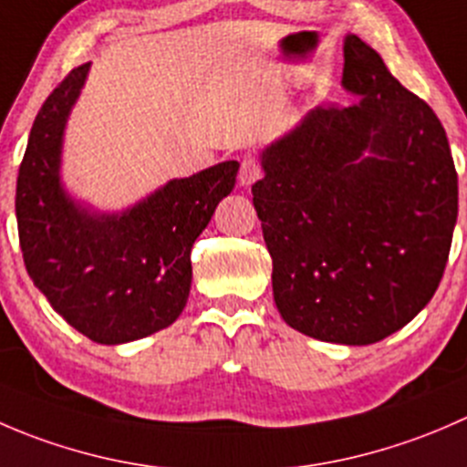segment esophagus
Returning a JSON list of instances; mask_svg holds the SVG:
<instances>
[{
    "mask_svg": "<svg viewBox=\"0 0 467 467\" xmlns=\"http://www.w3.org/2000/svg\"><path fill=\"white\" fill-rule=\"evenodd\" d=\"M263 170H261V163H258L254 156H247V159H243V163H240V172H238V182L243 188H249L252 183H256L258 179H261Z\"/></svg>",
    "mask_w": 467,
    "mask_h": 467,
    "instance_id": "1",
    "label": "esophagus"
}]
</instances>
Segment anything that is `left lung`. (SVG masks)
<instances>
[{
    "mask_svg": "<svg viewBox=\"0 0 467 467\" xmlns=\"http://www.w3.org/2000/svg\"><path fill=\"white\" fill-rule=\"evenodd\" d=\"M343 88L265 147L254 209L285 325L372 345L409 325L445 272L459 179L445 129L358 36H345Z\"/></svg>",
    "mask_w": 467,
    "mask_h": 467,
    "instance_id": "left-lung-1",
    "label": "left lung"
}]
</instances>
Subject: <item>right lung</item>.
I'll list each match as a JSON object with an SVG mask.
<instances>
[{"instance_id":"right-lung-1","label":"right lung","mask_w":467,"mask_h":467,"mask_svg":"<svg viewBox=\"0 0 467 467\" xmlns=\"http://www.w3.org/2000/svg\"><path fill=\"white\" fill-rule=\"evenodd\" d=\"M88 70L75 67L36 115L17 174V234L26 272L54 311L95 343L122 345L182 316L192 243L234 191L240 165L172 179L119 213L77 202L61 182V154Z\"/></svg>"}]
</instances>
